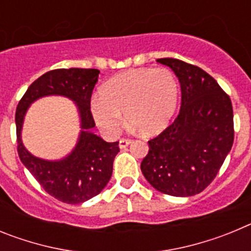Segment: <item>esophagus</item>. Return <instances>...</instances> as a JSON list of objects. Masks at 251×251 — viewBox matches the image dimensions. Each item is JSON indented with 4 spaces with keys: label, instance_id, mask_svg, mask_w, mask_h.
Masks as SVG:
<instances>
[{
    "label": "esophagus",
    "instance_id": "esophagus-1",
    "mask_svg": "<svg viewBox=\"0 0 251 251\" xmlns=\"http://www.w3.org/2000/svg\"><path fill=\"white\" fill-rule=\"evenodd\" d=\"M130 142H132V139H129V138H122L121 141H119V147H121V148L128 147V145H130Z\"/></svg>",
    "mask_w": 251,
    "mask_h": 251
}]
</instances>
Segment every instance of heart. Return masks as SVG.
<instances>
[{"mask_svg":"<svg viewBox=\"0 0 251 251\" xmlns=\"http://www.w3.org/2000/svg\"><path fill=\"white\" fill-rule=\"evenodd\" d=\"M90 100L95 123L108 137H114L127 122L143 134H157L168 126L176 112L179 86L166 68H138L110 77Z\"/></svg>","mask_w":251,"mask_h":251,"instance_id":"b5f03b06","label":"heart"}]
</instances>
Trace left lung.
Masks as SVG:
<instances>
[{
    "instance_id": "obj_1",
    "label": "left lung",
    "mask_w": 251,
    "mask_h": 251,
    "mask_svg": "<svg viewBox=\"0 0 251 251\" xmlns=\"http://www.w3.org/2000/svg\"><path fill=\"white\" fill-rule=\"evenodd\" d=\"M157 61L178 77L181 109L174 123L148 141L142 174L162 194L194 196L214 181L231 150L232 104L214 77L199 66L174 57Z\"/></svg>"
}]
</instances>
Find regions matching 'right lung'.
I'll return each instance as SVG.
<instances>
[{
	"label": "right lung",
	"instance_id": "obj_1",
	"mask_svg": "<svg viewBox=\"0 0 251 251\" xmlns=\"http://www.w3.org/2000/svg\"><path fill=\"white\" fill-rule=\"evenodd\" d=\"M98 69H55L45 73L28 86L20 100L15 115L17 152L21 162L37 179L41 187L61 202L81 203L100 194L109 182L113 162L119 152L118 143H108L92 132L95 122L90 112V98L99 76ZM48 95L72 99L81 117V134L75 148L57 161L32 156L25 148L21 130L28 106Z\"/></svg>",
	"mask_w": 251,
	"mask_h": 251
}]
</instances>
